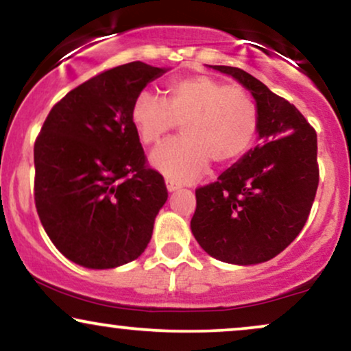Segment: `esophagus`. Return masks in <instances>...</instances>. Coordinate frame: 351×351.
I'll return each mask as SVG.
<instances>
[{
    "mask_svg": "<svg viewBox=\"0 0 351 351\" xmlns=\"http://www.w3.org/2000/svg\"><path fill=\"white\" fill-rule=\"evenodd\" d=\"M166 187H167L169 192H176V190L180 189V185L176 184V182H172V180L167 179V180H166Z\"/></svg>",
    "mask_w": 351,
    "mask_h": 351,
    "instance_id": "obj_1",
    "label": "esophagus"
}]
</instances>
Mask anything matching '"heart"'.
<instances>
[{
	"mask_svg": "<svg viewBox=\"0 0 351 351\" xmlns=\"http://www.w3.org/2000/svg\"><path fill=\"white\" fill-rule=\"evenodd\" d=\"M130 119L145 145L161 141L182 123V140L164 143L149 158L154 169L177 184L205 174L210 159L216 164L237 161L250 149L258 130L254 99L206 75L171 81L164 99L141 90Z\"/></svg>",
	"mask_w": 351,
	"mask_h": 351,
	"instance_id": "obj_1",
	"label": "heart"
}]
</instances>
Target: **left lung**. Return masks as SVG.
<instances>
[{"instance_id":"left-lung-1","label":"left lung","mask_w":351,"mask_h":351,"mask_svg":"<svg viewBox=\"0 0 351 351\" xmlns=\"http://www.w3.org/2000/svg\"><path fill=\"white\" fill-rule=\"evenodd\" d=\"M252 94L258 143L218 180L197 189L190 228L211 257L234 265L274 258L296 239L319 185L317 135L293 104L241 68L210 64Z\"/></svg>"}]
</instances>
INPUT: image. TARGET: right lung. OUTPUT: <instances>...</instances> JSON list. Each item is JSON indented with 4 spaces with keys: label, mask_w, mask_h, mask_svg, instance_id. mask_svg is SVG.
I'll return each instance as SVG.
<instances>
[{
    "label": "right lung",
    "mask_w": 351,
    "mask_h": 351,
    "mask_svg": "<svg viewBox=\"0 0 351 351\" xmlns=\"http://www.w3.org/2000/svg\"><path fill=\"white\" fill-rule=\"evenodd\" d=\"M166 71L120 64L70 90L43 122L34 146L36 208L55 247L77 265L115 268L148 247L167 189L146 167L130 110Z\"/></svg>",
    "instance_id": "obj_1"
}]
</instances>
